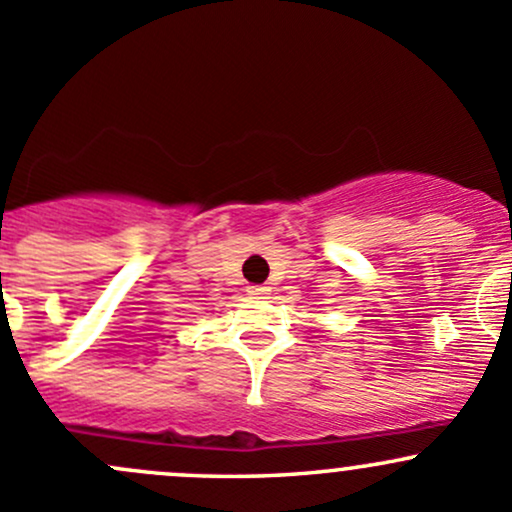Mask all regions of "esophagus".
Listing matches in <instances>:
<instances>
[{
	"mask_svg": "<svg viewBox=\"0 0 512 512\" xmlns=\"http://www.w3.org/2000/svg\"><path fill=\"white\" fill-rule=\"evenodd\" d=\"M267 292H270V287H265V284H250V287H247V294H250V297H257V299L265 297Z\"/></svg>",
	"mask_w": 512,
	"mask_h": 512,
	"instance_id": "34e87169",
	"label": "esophagus"
}]
</instances>
